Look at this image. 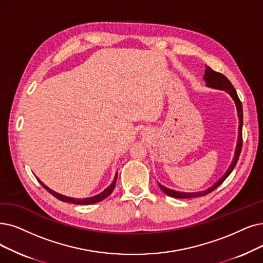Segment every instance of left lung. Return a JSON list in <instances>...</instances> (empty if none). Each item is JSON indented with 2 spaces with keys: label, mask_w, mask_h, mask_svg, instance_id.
Returning <instances> with one entry per match:
<instances>
[{
  "label": "left lung",
  "mask_w": 263,
  "mask_h": 263,
  "mask_svg": "<svg viewBox=\"0 0 263 263\" xmlns=\"http://www.w3.org/2000/svg\"><path fill=\"white\" fill-rule=\"evenodd\" d=\"M204 81L206 83L207 87H211L214 89H220V90H224L227 91L229 95L231 96L235 102L236 106V110H237V117H238V121H239V126H238V136H237V143H236V148H235V153H234V157L232 160V163L230 164L229 168L227 170L226 174L220 178V179L215 182L212 186H209L208 189L204 191H199V192H180V191H175L172 190V189H168L164 185H162L161 183H159V186L161 187V190L167 194L168 196L172 197H176V198H193V197H198V196H204L208 193L213 192L215 189H217L220 184H221L227 178L229 177V175L232 173V171L234 170V167L238 161V157L241 151V145H243V137H241V128H243V107H241V102L237 96L236 90L234 89L233 85L231 84V82L228 80V78H226L223 74L219 72L214 71L211 67H206L205 69V76H204Z\"/></svg>",
  "instance_id": "obj_1"
}]
</instances>
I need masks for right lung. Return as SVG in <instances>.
<instances>
[{"mask_svg":"<svg viewBox=\"0 0 263 263\" xmlns=\"http://www.w3.org/2000/svg\"><path fill=\"white\" fill-rule=\"evenodd\" d=\"M117 179H118V173L115 174L113 182H112L107 189H104V190H103L101 193H99V194H97V195H95V196L86 197V198H74V197H69V196H66V195L59 194V193H57V192H55V191H52L51 189H49L47 185H45L40 179H37V180H39V182L42 184V186H43L44 189H46V190H47L51 195H54L56 198L59 199V201L66 202V203H71V204H76V205H88V204H95V203L101 202V201H103L104 198L108 197V196L112 193V191L114 190L115 183H117Z\"/></svg>","mask_w":263,"mask_h":263,"instance_id":"obj_1","label":"right lung"}]
</instances>
